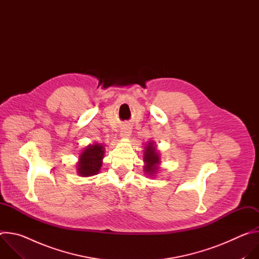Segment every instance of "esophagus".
Returning a JSON list of instances; mask_svg holds the SVG:
<instances>
[{"label":"esophagus","instance_id":"esophagus-1","mask_svg":"<svg viewBox=\"0 0 259 259\" xmlns=\"http://www.w3.org/2000/svg\"><path fill=\"white\" fill-rule=\"evenodd\" d=\"M120 135L121 137L123 138H127L131 135V127L129 125H125L121 128V131H120Z\"/></svg>","mask_w":259,"mask_h":259}]
</instances>
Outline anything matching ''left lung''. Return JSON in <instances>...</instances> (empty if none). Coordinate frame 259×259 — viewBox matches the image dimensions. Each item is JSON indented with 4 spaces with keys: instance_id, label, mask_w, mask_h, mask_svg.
<instances>
[{
    "instance_id": "obj_1",
    "label": "left lung",
    "mask_w": 259,
    "mask_h": 259,
    "mask_svg": "<svg viewBox=\"0 0 259 259\" xmlns=\"http://www.w3.org/2000/svg\"><path fill=\"white\" fill-rule=\"evenodd\" d=\"M144 162H145V172L151 175L155 174L158 170V164L160 163L159 154L156 152V147L153 142H150L145 147L144 153Z\"/></svg>"
}]
</instances>
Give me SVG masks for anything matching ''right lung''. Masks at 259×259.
<instances>
[{"mask_svg": "<svg viewBox=\"0 0 259 259\" xmlns=\"http://www.w3.org/2000/svg\"><path fill=\"white\" fill-rule=\"evenodd\" d=\"M103 146L100 144L88 145L80 156L78 163L79 174L83 177L92 176L99 172L102 165Z\"/></svg>", "mask_w": 259, "mask_h": 259, "instance_id": "obj_1", "label": "right lung"}]
</instances>
